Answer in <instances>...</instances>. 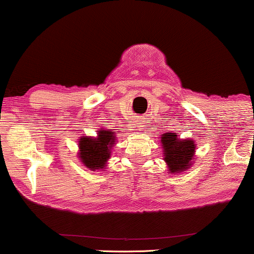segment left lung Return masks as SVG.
<instances>
[{
	"label": "left lung",
	"mask_w": 254,
	"mask_h": 254,
	"mask_svg": "<svg viewBox=\"0 0 254 254\" xmlns=\"http://www.w3.org/2000/svg\"><path fill=\"white\" fill-rule=\"evenodd\" d=\"M161 143L165 161L167 162L171 173H180L182 171L188 170L191 160L194 159V141L179 139L177 133L166 132L161 136Z\"/></svg>",
	"instance_id": "obj_1"
}]
</instances>
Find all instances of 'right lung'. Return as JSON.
<instances>
[{
	"instance_id": "right-lung-1",
	"label": "right lung",
	"mask_w": 254,
	"mask_h": 254,
	"mask_svg": "<svg viewBox=\"0 0 254 254\" xmlns=\"http://www.w3.org/2000/svg\"><path fill=\"white\" fill-rule=\"evenodd\" d=\"M115 131L101 130L97 138L82 137L80 139V160L90 170H101L109 160L111 149L115 144Z\"/></svg>"
}]
</instances>
